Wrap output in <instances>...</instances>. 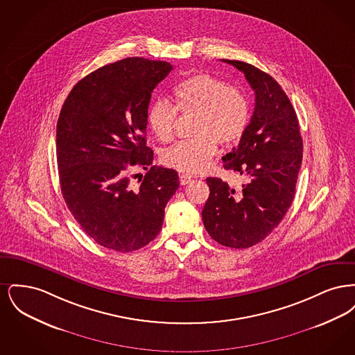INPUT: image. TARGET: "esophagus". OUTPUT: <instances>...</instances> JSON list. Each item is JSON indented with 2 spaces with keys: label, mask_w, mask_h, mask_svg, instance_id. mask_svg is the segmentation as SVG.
I'll list each match as a JSON object with an SVG mask.
<instances>
[{
  "label": "esophagus",
  "mask_w": 355,
  "mask_h": 355,
  "mask_svg": "<svg viewBox=\"0 0 355 355\" xmlns=\"http://www.w3.org/2000/svg\"><path fill=\"white\" fill-rule=\"evenodd\" d=\"M190 181H191V175L185 174V173L180 174V184H181V185H186V184H189Z\"/></svg>",
  "instance_id": "obj_1"
}]
</instances>
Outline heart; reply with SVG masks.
<instances>
[{"label": "heart", "mask_w": 355, "mask_h": 355, "mask_svg": "<svg viewBox=\"0 0 355 355\" xmlns=\"http://www.w3.org/2000/svg\"><path fill=\"white\" fill-rule=\"evenodd\" d=\"M175 106L155 100L148 110V123L161 142L173 137L177 110L196 113L189 139L175 142L162 153V162L173 169L200 173L217 153V141L229 145L238 141L250 121V105L245 93L220 78L201 73L190 76L173 89Z\"/></svg>", "instance_id": "obj_1"}]
</instances>
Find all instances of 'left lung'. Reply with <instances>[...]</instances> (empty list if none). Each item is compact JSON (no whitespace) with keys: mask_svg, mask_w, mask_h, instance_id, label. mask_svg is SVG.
Instances as JSON below:
<instances>
[{"mask_svg":"<svg viewBox=\"0 0 355 355\" xmlns=\"http://www.w3.org/2000/svg\"><path fill=\"white\" fill-rule=\"evenodd\" d=\"M241 70L255 93V107L239 145L223 168L248 182L236 189L220 178H206L210 189L202 210L206 232L220 245L246 249L279 225L293 202L304 144L295 110L268 73L250 64L223 60Z\"/></svg>","mask_w":355,"mask_h":355,"instance_id":"obj_1","label":"left lung"}]
</instances>
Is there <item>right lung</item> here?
<instances>
[{"instance_id": "1", "label": "right lung", "mask_w": 355, "mask_h": 355, "mask_svg": "<svg viewBox=\"0 0 355 355\" xmlns=\"http://www.w3.org/2000/svg\"><path fill=\"white\" fill-rule=\"evenodd\" d=\"M173 67L130 57L87 74L69 93L57 122L61 193L85 233L128 253L161 232L165 206L180 186L177 171L153 165L146 146L153 89ZM147 174L130 182V167Z\"/></svg>"}]
</instances>
